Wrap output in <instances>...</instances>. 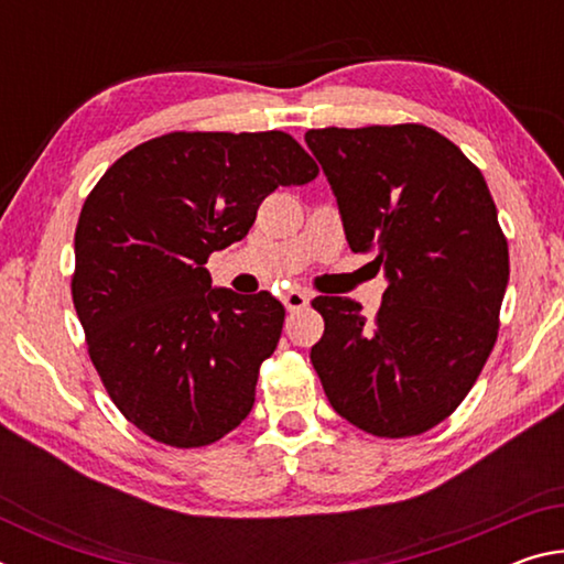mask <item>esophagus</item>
Segmentation results:
<instances>
[{
	"mask_svg": "<svg viewBox=\"0 0 564 564\" xmlns=\"http://www.w3.org/2000/svg\"><path fill=\"white\" fill-rule=\"evenodd\" d=\"M308 301H311V293L301 291V289H293V291L283 295V303H285V308H289V311H301V308H305V305H308Z\"/></svg>",
	"mask_w": 564,
	"mask_h": 564,
	"instance_id": "1",
	"label": "esophagus"
}]
</instances>
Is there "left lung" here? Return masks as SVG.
I'll list each match as a JSON object with an SVG mask.
<instances>
[{
    "instance_id": "1",
    "label": "left lung",
    "mask_w": 564,
    "mask_h": 564,
    "mask_svg": "<svg viewBox=\"0 0 564 564\" xmlns=\"http://www.w3.org/2000/svg\"><path fill=\"white\" fill-rule=\"evenodd\" d=\"M305 144L350 248L376 253L390 281L373 321L350 299H313L326 321L313 368L333 410L360 431H431L470 393L498 340L510 256L490 188L423 123L311 129Z\"/></svg>"
}]
</instances>
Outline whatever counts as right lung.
<instances>
[{
    "instance_id": "1",
    "label": "right lung",
    "mask_w": 564,
    "mask_h": 564,
    "mask_svg": "<svg viewBox=\"0 0 564 564\" xmlns=\"http://www.w3.org/2000/svg\"><path fill=\"white\" fill-rule=\"evenodd\" d=\"M318 164L285 131H171L113 161L82 206L72 299L121 415L171 447L221 441L251 413L285 308L212 289L208 256L248 234L279 186Z\"/></svg>"
}]
</instances>
